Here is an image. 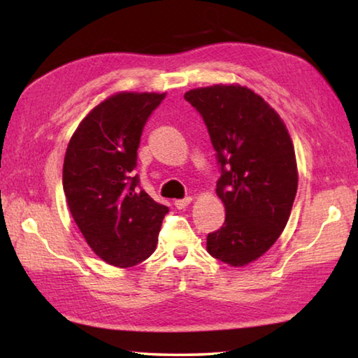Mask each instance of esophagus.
Masks as SVG:
<instances>
[{"instance_id": "1", "label": "esophagus", "mask_w": 358, "mask_h": 358, "mask_svg": "<svg viewBox=\"0 0 358 358\" xmlns=\"http://www.w3.org/2000/svg\"><path fill=\"white\" fill-rule=\"evenodd\" d=\"M192 202V197H185V199H178V201H175V207H177L178 210H183L186 208L187 205H189Z\"/></svg>"}]
</instances>
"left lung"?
Here are the masks:
<instances>
[{
    "label": "left lung",
    "instance_id": "obj_1",
    "mask_svg": "<svg viewBox=\"0 0 358 358\" xmlns=\"http://www.w3.org/2000/svg\"><path fill=\"white\" fill-rule=\"evenodd\" d=\"M185 99L202 115L221 166L216 194L226 221L208 234L207 251L245 266L273 246L289 221L299 186L292 138L275 108L241 85L194 88Z\"/></svg>",
    "mask_w": 358,
    "mask_h": 358
}]
</instances>
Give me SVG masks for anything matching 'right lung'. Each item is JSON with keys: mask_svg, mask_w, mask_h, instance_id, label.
<instances>
[{"mask_svg": "<svg viewBox=\"0 0 358 358\" xmlns=\"http://www.w3.org/2000/svg\"><path fill=\"white\" fill-rule=\"evenodd\" d=\"M166 93H117L96 106L72 134L63 189L72 217L104 262L128 268L153 254L169 208L138 189L143 126Z\"/></svg>", "mask_w": 358, "mask_h": 358, "instance_id": "1", "label": "right lung"}]
</instances>
